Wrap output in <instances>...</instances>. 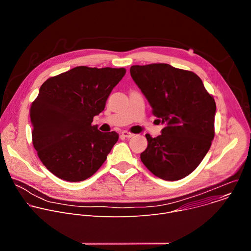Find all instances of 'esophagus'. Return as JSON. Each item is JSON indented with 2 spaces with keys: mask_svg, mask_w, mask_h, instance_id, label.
<instances>
[{
  "mask_svg": "<svg viewBox=\"0 0 251 251\" xmlns=\"http://www.w3.org/2000/svg\"><path fill=\"white\" fill-rule=\"evenodd\" d=\"M121 135H122L123 137H126V138H132V137L134 136V134H132V133H130V132H128V131H123V132L121 133Z\"/></svg>",
  "mask_w": 251,
  "mask_h": 251,
  "instance_id": "esophagus-1",
  "label": "esophagus"
}]
</instances>
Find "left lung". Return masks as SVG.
Here are the masks:
<instances>
[{"mask_svg":"<svg viewBox=\"0 0 251 251\" xmlns=\"http://www.w3.org/2000/svg\"><path fill=\"white\" fill-rule=\"evenodd\" d=\"M130 75L165 125L156 138L146 135L140 158L156 176L176 181L190 175L208 152L217 106L192 71L166 63L133 65Z\"/></svg>","mask_w":251,"mask_h":251,"instance_id":"obj_1","label":"left lung"}]
</instances>
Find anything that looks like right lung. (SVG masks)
Here are the masks:
<instances>
[{
	"label": "right lung",
	"instance_id": "add662e5",
	"mask_svg": "<svg viewBox=\"0 0 251 251\" xmlns=\"http://www.w3.org/2000/svg\"><path fill=\"white\" fill-rule=\"evenodd\" d=\"M125 74V68L76 66L43 83L29 110L32 144L53 175L80 182L105 162L119 135L91 123Z\"/></svg>",
	"mask_w": 251,
	"mask_h": 251
}]
</instances>
